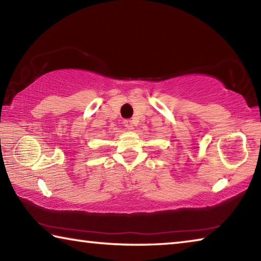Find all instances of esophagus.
<instances>
[{
	"label": "esophagus",
	"mask_w": 261,
	"mask_h": 261,
	"mask_svg": "<svg viewBox=\"0 0 261 261\" xmlns=\"http://www.w3.org/2000/svg\"><path fill=\"white\" fill-rule=\"evenodd\" d=\"M124 126L126 127L127 130H132V129H134V123H132V121H130V120H125L124 121Z\"/></svg>",
	"instance_id": "1"
}]
</instances>
